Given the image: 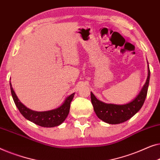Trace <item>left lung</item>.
<instances>
[{
    "label": "left lung",
    "instance_id": "left-lung-1",
    "mask_svg": "<svg viewBox=\"0 0 160 160\" xmlns=\"http://www.w3.org/2000/svg\"><path fill=\"white\" fill-rule=\"evenodd\" d=\"M149 79L150 70L148 64V76L145 84L136 97L125 104L104 103L97 99L94 94L91 92V103L96 115L103 122L112 125L120 124L129 120L142 107L147 95Z\"/></svg>",
    "mask_w": 160,
    "mask_h": 160
}]
</instances>
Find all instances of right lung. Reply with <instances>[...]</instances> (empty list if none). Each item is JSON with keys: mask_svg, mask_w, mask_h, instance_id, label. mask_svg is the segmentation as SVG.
<instances>
[{"mask_svg": "<svg viewBox=\"0 0 160 160\" xmlns=\"http://www.w3.org/2000/svg\"><path fill=\"white\" fill-rule=\"evenodd\" d=\"M12 95L16 106L23 117L35 124L44 128H53L58 126L64 122L70 109V103L73 99L75 93L67 96L64 102L56 109L44 112H37L29 109L20 102L13 91L10 81Z\"/></svg>", "mask_w": 160, "mask_h": 160, "instance_id": "1", "label": "right lung"}]
</instances>
